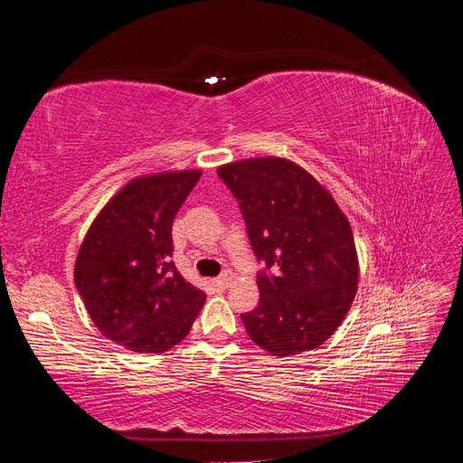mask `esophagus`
<instances>
[{"instance_id":"obj_1","label":"esophagus","mask_w":463,"mask_h":463,"mask_svg":"<svg viewBox=\"0 0 463 463\" xmlns=\"http://www.w3.org/2000/svg\"><path fill=\"white\" fill-rule=\"evenodd\" d=\"M230 282H232V272H230V270H223L218 278H214V286H216V288H220V289L228 288V286H230Z\"/></svg>"}]
</instances>
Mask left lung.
I'll return each mask as SVG.
<instances>
[{"label": "left lung", "instance_id": "left-lung-1", "mask_svg": "<svg viewBox=\"0 0 463 463\" xmlns=\"http://www.w3.org/2000/svg\"><path fill=\"white\" fill-rule=\"evenodd\" d=\"M240 204L259 270V305L241 320L269 354L286 357L326 342L357 291L349 222L330 193L284 158H250L218 170Z\"/></svg>", "mask_w": 463, "mask_h": 463}]
</instances>
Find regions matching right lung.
Returning a JSON list of instances; mask_svg holds the SVG:
<instances>
[{
    "instance_id": "right-lung-1",
    "label": "right lung",
    "mask_w": 463,
    "mask_h": 463,
    "mask_svg": "<svg viewBox=\"0 0 463 463\" xmlns=\"http://www.w3.org/2000/svg\"><path fill=\"white\" fill-rule=\"evenodd\" d=\"M201 172L138 177L111 199L80 245L75 286L108 340L162 354L189 334L204 291L172 260L174 218Z\"/></svg>"
}]
</instances>
